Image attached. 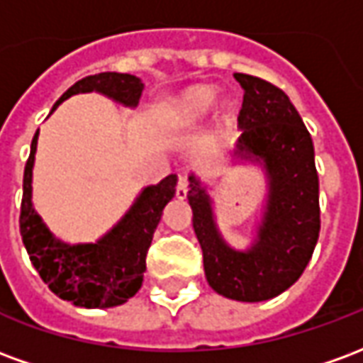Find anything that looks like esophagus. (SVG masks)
<instances>
[{
    "label": "esophagus",
    "mask_w": 363,
    "mask_h": 363,
    "mask_svg": "<svg viewBox=\"0 0 363 363\" xmlns=\"http://www.w3.org/2000/svg\"><path fill=\"white\" fill-rule=\"evenodd\" d=\"M186 194H189V179H186V174H181L179 182H177V198L184 200Z\"/></svg>",
    "instance_id": "34e87169"
}]
</instances>
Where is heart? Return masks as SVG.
Returning a JSON list of instances; mask_svg holds the SVG:
<instances>
[{"label": "heart", "mask_w": 363, "mask_h": 363, "mask_svg": "<svg viewBox=\"0 0 363 363\" xmlns=\"http://www.w3.org/2000/svg\"><path fill=\"white\" fill-rule=\"evenodd\" d=\"M218 101V91L210 85H192L167 103V120L174 128H190L204 120Z\"/></svg>", "instance_id": "1"}]
</instances>
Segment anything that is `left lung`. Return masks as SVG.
Here are the masks:
<instances>
[{
  "label": "left lung",
  "instance_id": "obj_1",
  "mask_svg": "<svg viewBox=\"0 0 363 363\" xmlns=\"http://www.w3.org/2000/svg\"><path fill=\"white\" fill-rule=\"evenodd\" d=\"M245 91L233 163L259 165L267 204L251 245L233 249L223 239L213 200L202 179L189 174L192 225L204 252L206 280L237 301H267L294 286L319 239V177L313 140L289 96L272 83L235 74Z\"/></svg>",
  "mask_w": 363,
  "mask_h": 363
}]
</instances>
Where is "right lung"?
<instances>
[{"label": "right lung", "instance_id": "right-lung-1", "mask_svg": "<svg viewBox=\"0 0 363 363\" xmlns=\"http://www.w3.org/2000/svg\"><path fill=\"white\" fill-rule=\"evenodd\" d=\"M101 93L114 103L135 108L143 83L130 74L104 72L72 85L52 106V112L66 99L79 93ZM38 132L30 143V155L23 177L21 237L36 272L44 284L75 307L106 309L126 303L142 288L145 257L161 213L177 192V174H169L157 184L142 189L134 204L116 225L95 243H66L52 233L33 206V167Z\"/></svg>", "mask_w": 363, "mask_h": 363}]
</instances>
